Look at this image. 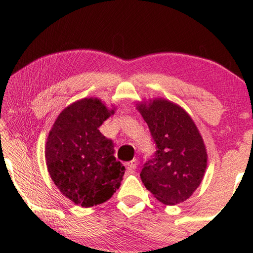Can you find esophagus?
<instances>
[{
	"instance_id": "1",
	"label": "esophagus",
	"mask_w": 253,
	"mask_h": 253,
	"mask_svg": "<svg viewBox=\"0 0 253 253\" xmlns=\"http://www.w3.org/2000/svg\"><path fill=\"white\" fill-rule=\"evenodd\" d=\"M137 164H138V163H137V160L134 159V160H131L130 162L127 163V168H128V169H129V170L134 171V170L136 169V168H137Z\"/></svg>"
}]
</instances>
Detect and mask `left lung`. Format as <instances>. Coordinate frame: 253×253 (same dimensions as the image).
Returning a JSON list of instances; mask_svg holds the SVG:
<instances>
[{"mask_svg": "<svg viewBox=\"0 0 253 253\" xmlns=\"http://www.w3.org/2000/svg\"><path fill=\"white\" fill-rule=\"evenodd\" d=\"M156 144L153 159L144 164L141 179L166 205L187 200L203 181L207 168L204 139L189 114L163 98L136 103Z\"/></svg>", "mask_w": 253, "mask_h": 253, "instance_id": "left-lung-1", "label": "left lung"}]
</instances>
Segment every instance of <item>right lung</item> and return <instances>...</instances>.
Instances as JSON below:
<instances>
[{"mask_svg": "<svg viewBox=\"0 0 253 253\" xmlns=\"http://www.w3.org/2000/svg\"><path fill=\"white\" fill-rule=\"evenodd\" d=\"M98 98H84L66 107L48 134L45 158L56 187L76 205L107 202L120 187L125 167L116 161L114 143L99 127L114 115Z\"/></svg>", "mask_w": 253, "mask_h": 253, "instance_id": "1", "label": "right lung"}]
</instances>
